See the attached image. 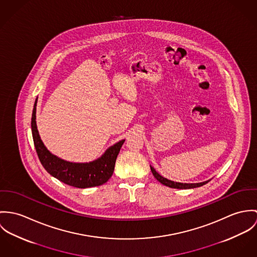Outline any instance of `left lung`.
<instances>
[{
	"label": "left lung",
	"instance_id": "1",
	"mask_svg": "<svg viewBox=\"0 0 257 257\" xmlns=\"http://www.w3.org/2000/svg\"><path fill=\"white\" fill-rule=\"evenodd\" d=\"M151 171L153 172L154 176L157 178V180H159L162 184L166 185V186H169L171 188H177V189H189V188H195V187H199L202 186L206 183H208V181H205V182H201V183H178V182H174V181H171L169 180L165 177H163L162 175H160L156 170L151 167Z\"/></svg>",
	"mask_w": 257,
	"mask_h": 257
}]
</instances>
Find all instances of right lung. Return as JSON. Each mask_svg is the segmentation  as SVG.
Instances as JSON below:
<instances>
[{
    "instance_id": "obj_1",
    "label": "right lung",
    "mask_w": 257,
    "mask_h": 257,
    "mask_svg": "<svg viewBox=\"0 0 257 257\" xmlns=\"http://www.w3.org/2000/svg\"><path fill=\"white\" fill-rule=\"evenodd\" d=\"M36 102L37 98L32 111L31 130L34 147L43 168L58 180L73 187L87 188L105 183L113 173L116 158L125 140L116 143L104 153L101 158L91 163L74 164L63 161L52 155L45 148L39 137L35 121Z\"/></svg>"
}]
</instances>
